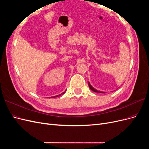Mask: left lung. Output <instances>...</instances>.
<instances>
[{"mask_svg": "<svg viewBox=\"0 0 149 149\" xmlns=\"http://www.w3.org/2000/svg\"><path fill=\"white\" fill-rule=\"evenodd\" d=\"M88 86H89V87H90V88L92 90V91H93V92H97V93H104V92H100V91H98V90H95L92 85H90V84L89 83V81H88Z\"/></svg>", "mask_w": 149, "mask_h": 149, "instance_id": "1", "label": "left lung"}]
</instances>
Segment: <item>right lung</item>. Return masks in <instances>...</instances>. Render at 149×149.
Wrapping results in <instances>:
<instances>
[{"instance_id": "add662e5", "label": "right lung", "mask_w": 149, "mask_h": 149, "mask_svg": "<svg viewBox=\"0 0 149 149\" xmlns=\"http://www.w3.org/2000/svg\"><path fill=\"white\" fill-rule=\"evenodd\" d=\"M64 93H65V92H63V93H61V95H56V96H55V97H59V96H61V95H62V94H64ZM55 97H54V98Z\"/></svg>"}]
</instances>
